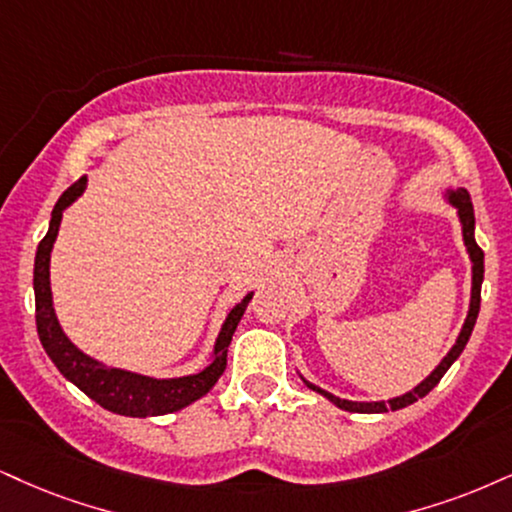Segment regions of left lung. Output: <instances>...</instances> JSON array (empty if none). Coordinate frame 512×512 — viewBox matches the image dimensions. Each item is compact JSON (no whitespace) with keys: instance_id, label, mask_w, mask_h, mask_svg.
<instances>
[{"instance_id":"1","label":"left lung","mask_w":512,"mask_h":512,"mask_svg":"<svg viewBox=\"0 0 512 512\" xmlns=\"http://www.w3.org/2000/svg\"><path fill=\"white\" fill-rule=\"evenodd\" d=\"M446 201L456 208L458 211V218H460V225H463V242L468 246V254H470V261H472V294H470V311H468V318H465L463 323V330H460L456 344L451 346V351L446 353L444 358H441V363L434 368L430 375L422 380L418 387L406 391V394L396 396V399H389V401H346V399H339V396L330 394V391L315 387L308 380H301L306 382L308 389L318 391V394H323L327 401H332L334 406L342 408V410H349V413H387V410H399V408H406L410 403H415L422 396H427L430 391L437 387L441 377L446 375V370L451 368L453 361L463 353L465 344H468L470 334H472V327L477 323V313H479V301H482V280H484V251L479 249L477 242H475V211H472V201H470V194L465 192V189H449L446 192Z\"/></svg>"}]
</instances>
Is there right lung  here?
Returning a JSON list of instances; mask_svg holds the SVG:
<instances>
[{
	"instance_id": "right-lung-1",
	"label": "right lung",
	"mask_w": 512,
	"mask_h": 512,
	"mask_svg": "<svg viewBox=\"0 0 512 512\" xmlns=\"http://www.w3.org/2000/svg\"><path fill=\"white\" fill-rule=\"evenodd\" d=\"M87 178H80L73 182L66 192L56 201L52 220H49V230L44 239L37 246L35 254V273H33V287H35V323L40 342L52 358V363L59 368V372L66 380H71L80 391H85L92 401L99 406L111 410V413L128 415V418H154V415L175 413V410L189 406L201 396L213 389L218 377L225 372L227 365V346L232 342L239 320L249 306L254 292L246 294L239 304H235L227 313L223 327L213 346L211 363L197 375L187 377H168V380H159V377L140 375V372H130L121 368H109V365L94 361V358L82 353L71 339L61 330L59 320L54 313L52 301V287H49V261H52V249L59 235L61 216L75 199L85 192Z\"/></svg>"
}]
</instances>
